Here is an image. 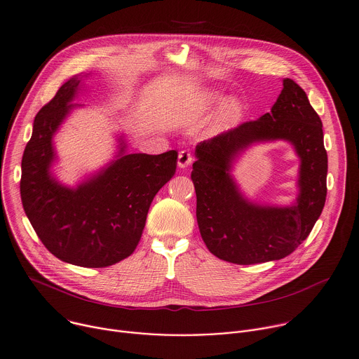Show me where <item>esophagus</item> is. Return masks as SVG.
I'll use <instances>...</instances> for the list:
<instances>
[{
	"label": "esophagus",
	"mask_w": 359,
	"mask_h": 359,
	"mask_svg": "<svg viewBox=\"0 0 359 359\" xmlns=\"http://www.w3.org/2000/svg\"><path fill=\"white\" fill-rule=\"evenodd\" d=\"M191 162H193V158H191V155H190L189 151H182V152L179 154L177 166H179L180 169H186Z\"/></svg>",
	"instance_id": "1"
}]
</instances>
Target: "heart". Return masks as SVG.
<instances>
[{
    "label": "heart",
    "mask_w": 359,
    "mask_h": 359,
    "mask_svg": "<svg viewBox=\"0 0 359 359\" xmlns=\"http://www.w3.org/2000/svg\"><path fill=\"white\" fill-rule=\"evenodd\" d=\"M215 107L218 108L210 124L211 134L226 133L244 119L245 105L240 98L225 97L218 90H201L179 102L172 112L170 121L176 126H193Z\"/></svg>",
    "instance_id": "obj_1"
}]
</instances>
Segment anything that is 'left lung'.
<instances>
[{
    "mask_svg": "<svg viewBox=\"0 0 359 359\" xmlns=\"http://www.w3.org/2000/svg\"><path fill=\"white\" fill-rule=\"evenodd\" d=\"M273 140L289 142L301 159L299 194L290 206L250 201L230 173L243 151ZM194 155L197 224L212 255L238 265L278 261L309 236L325 203L327 152L321 119L292 79H283L271 112L200 142Z\"/></svg>",
    "mask_w": 359,
    "mask_h": 359,
    "instance_id": "left-lung-1",
    "label": "left lung"
}]
</instances>
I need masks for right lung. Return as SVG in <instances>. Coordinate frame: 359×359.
Returning <instances> with one entry per match:
<instances>
[{
    "label": "right lung",
    "instance_id": "add662e5",
    "mask_svg": "<svg viewBox=\"0 0 359 359\" xmlns=\"http://www.w3.org/2000/svg\"><path fill=\"white\" fill-rule=\"evenodd\" d=\"M83 77L69 79L36 114L21 163V200L50 254L76 266L105 268L135 251L154 197L176 172L177 152L128 154L119 135L109 163L74 187L62 184L52 172L53 138L69 114L83 107L73 104Z\"/></svg>",
    "mask_w": 359,
    "mask_h": 359
}]
</instances>
